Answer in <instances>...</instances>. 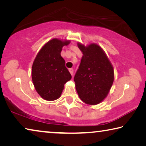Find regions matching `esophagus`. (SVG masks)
Masks as SVG:
<instances>
[{
  "label": "esophagus",
  "instance_id": "obj_1",
  "mask_svg": "<svg viewBox=\"0 0 146 146\" xmlns=\"http://www.w3.org/2000/svg\"><path fill=\"white\" fill-rule=\"evenodd\" d=\"M69 73H71V75L73 76V68L69 69Z\"/></svg>",
  "mask_w": 146,
  "mask_h": 146
}]
</instances>
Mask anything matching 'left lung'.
Segmentation results:
<instances>
[{"label": "left lung", "instance_id": "left-lung-1", "mask_svg": "<svg viewBox=\"0 0 146 146\" xmlns=\"http://www.w3.org/2000/svg\"><path fill=\"white\" fill-rule=\"evenodd\" d=\"M77 45L83 56L74 77L76 90L85 104L98 105L109 93L114 80V68L98 44L85 46L78 42Z\"/></svg>", "mask_w": 146, "mask_h": 146}]
</instances>
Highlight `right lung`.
<instances>
[{"label":"right lung","instance_id":"right-lung-1","mask_svg":"<svg viewBox=\"0 0 146 146\" xmlns=\"http://www.w3.org/2000/svg\"><path fill=\"white\" fill-rule=\"evenodd\" d=\"M71 40L53 38L47 41L37 54L32 67V80L34 88L41 98L54 101L61 96L64 84L71 79L61 56L64 46Z\"/></svg>","mask_w":146,"mask_h":146}]
</instances>
